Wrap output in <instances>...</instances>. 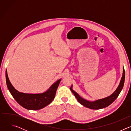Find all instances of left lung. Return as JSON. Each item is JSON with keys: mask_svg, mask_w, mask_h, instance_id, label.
<instances>
[{"mask_svg": "<svg viewBox=\"0 0 131 131\" xmlns=\"http://www.w3.org/2000/svg\"><path fill=\"white\" fill-rule=\"evenodd\" d=\"M124 80H125V70L123 68V75L121 79L120 84L118 87L117 88V90L110 96L104 98L103 99L97 100L94 102H89L81 97L75 91H74L73 90H72L71 89L72 86L70 88V89L72 92L74 96H75L77 99L78 102L80 103V104H81L84 107L91 109H100L108 107L111 103H113L115 101V100L118 97V96L120 94V93L121 92L123 87Z\"/></svg>", "mask_w": 131, "mask_h": 131, "instance_id": "left-lung-1", "label": "left lung"}]
</instances>
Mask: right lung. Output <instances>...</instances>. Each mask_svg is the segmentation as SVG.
Listing matches in <instances>:
<instances>
[{
	"instance_id": "right-lung-1",
	"label": "right lung",
	"mask_w": 131,
	"mask_h": 131,
	"mask_svg": "<svg viewBox=\"0 0 131 131\" xmlns=\"http://www.w3.org/2000/svg\"><path fill=\"white\" fill-rule=\"evenodd\" d=\"M6 78L7 87L15 101L24 108L33 110L42 109L52 102L61 80L60 79L57 81L46 92L41 94H34L21 93L15 89L9 81L7 70Z\"/></svg>"
}]
</instances>
